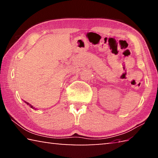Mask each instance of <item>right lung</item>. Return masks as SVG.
<instances>
[{
    "label": "right lung",
    "mask_w": 158,
    "mask_h": 158,
    "mask_svg": "<svg viewBox=\"0 0 158 158\" xmlns=\"http://www.w3.org/2000/svg\"><path fill=\"white\" fill-rule=\"evenodd\" d=\"M24 102H25V103H26V104H27V105H29V106H31V107L32 109H36L35 108V107H34V106H32V105H31V104H29L28 102H26V101H24Z\"/></svg>",
    "instance_id": "obj_1"
}]
</instances>
